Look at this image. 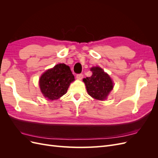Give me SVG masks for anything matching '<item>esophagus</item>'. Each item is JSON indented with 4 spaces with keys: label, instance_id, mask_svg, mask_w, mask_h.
I'll use <instances>...</instances> for the list:
<instances>
[{
    "label": "esophagus",
    "instance_id": "esophagus-1",
    "mask_svg": "<svg viewBox=\"0 0 158 158\" xmlns=\"http://www.w3.org/2000/svg\"><path fill=\"white\" fill-rule=\"evenodd\" d=\"M83 77H84L83 74H78L76 75V78H77L78 80H82L83 78Z\"/></svg>",
    "mask_w": 158,
    "mask_h": 158
}]
</instances>
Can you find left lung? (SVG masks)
Returning a JSON list of instances; mask_svg holds the SVG:
<instances>
[{
  "instance_id": "left-lung-1",
  "label": "left lung",
  "mask_w": 158,
  "mask_h": 158,
  "mask_svg": "<svg viewBox=\"0 0 158 158\" xmlns=\"http://www.w3.org/2000/svg\"><path fill=\"white\" fill-rule=\"evenodd\" d=\"M91 71L92 75L83 79L88 94L95 99H106L113 88L112 80L98 66L92 67Z\"/></svg>"
}]
</instances>
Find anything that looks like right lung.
I'll list each match as a JSON object with an SVG mask.
<instances>
[{
	"label": "right lung",
	"instance_id": "1",
	"mask_svg": "<svg viewBox=\"0 0 158 158\" xmlns=\"http://www.w3.org/2000/svg\"><path fill=\"white\" fill-rule=\"evenodd\" d=\"M74 76L69 66L59 64L47 70L40 79L41 92L49 100L60 98L67 92Z\"/></svg>",
	"mask_w": 158,
	"mask_h": 158
}]
</instances>
